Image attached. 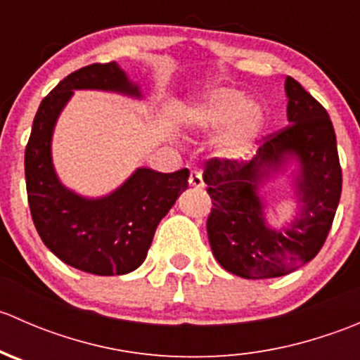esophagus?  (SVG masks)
I'll return each instance as SVG.
<instances>
[{
	"label": "esophagus",
	"instance_id": "obj_1",
	"mask_svg": "<svg viewBox=\"0 0 360 360\" xmlns=\"http://www.w3.org/2000/svg\"><path fill=\"white\" fill-rule=\"evenodd\" d=\"M188 183H190V186L193 188V190H202L203 188V179H202V174L198 172V170H191L190 172V179H188Z\"/></svg>",
	"mask_w": 360,
	"mask_h": 360
}]
</instances>
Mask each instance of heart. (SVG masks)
<instances>
[{"label": "heart", "instance_id": "b5f03b06", "mask_svg": "<svg viewBox=\"0 0 360 360\" xmlns=\"http://www.w3.org/2000/svg\"><path fill=\"white\" fill-rule=\"evenodd\" d=\"M183 120L203 134L226 129L217 144V153L228 162L248 158L263 129L261 108L249 103L248 94L235 86H216L203 94L184 108Z\"/></svg>", "mask_w": 360, "mask_h": 360}]
</instances>
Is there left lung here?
Listing matches in <instances>:
<instances>
[{"mask_svg": "<svg viewBox=\"0 0 360 360\" xmlns=\"http://www.w3.org/2000/svg\"><path fill=\"white\" fill-rule=\"evenodd\" d=\"M288 122L245 165L212 158L203 181L212 198L207 219L217 263L242 278L288 275L324 245L341 197L336 134L328 111L296 79L285 78ZM284 175L297 203L293 217L271 225L264 188Z\"/></svg>", "mask_w": 360, "mask_h": 360, "instance_id": "8db88e82", "label": "left lung"}]
</instances>
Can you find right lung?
Here are the masks:
<instances>
[{
    "label": "right lung",
    "instance_id": "right-lung-1",
    "mask_svg": "<svg viewBox=\"0 0 360 360\" xmlns=\"http://www.w3.org/2000/svg\"><path fill=\"white\" fill-rule=\"evenodd\" d=\"M76 90L144 99L139 83L116 63L92 64L66 76L41 101L32 122L24 158L29 209L43 244L69 266L94 275H125L146 259L158 223L188 188L190 172L137 167L103 197L68 188L53 165L52 139Z\"/></svg>",
    "mask_w": 360,
    "mask_h": 360
}]
</instances>
